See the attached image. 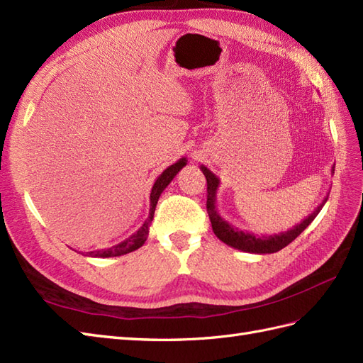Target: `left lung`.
<instances>
[{
  "instance_id": "8db88e82",
  "label": "left lung",
  "mask_w": 363,
  "mask_h": 363,
  "mask_svg": "<svg viewBox=\"0 0 363 363\" xmlns=\"http://www.w3.org/2000/svg\"><path fill=\"white\" fill-rule=\"evenodd\" d=\"M201 172L206 174V179H207V211H208V218L211 222L213 231H215V235L224 244L247 253L270 255V253L279 252V250H282L284 247L293 242V240L311 224L328 199V194H327L325 199L319 203V207L315 208L311 215L302 219L299 224L294 225L290 230L282 231V233H274V235H255V233H250V231H242L236 228L233 224H230V222H227L219 215V211L216 208V194H218L220 181L215 173L207 169L206 165H201ZM331 173L334 174V167L331 169Z\"/></svg>"
}]
</instances>
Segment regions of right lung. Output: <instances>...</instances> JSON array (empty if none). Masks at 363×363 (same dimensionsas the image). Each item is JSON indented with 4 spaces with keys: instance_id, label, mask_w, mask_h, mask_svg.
<instances>
[{
    "instance_id": "right-lung-1",
    "label": "right lung",
    "mask_w": 363,
    "mask_h": 363,
    "mask_svg": "<svg viewBox=\"0 0 363 363\" xmlns=\"http://www.w3.org/2000/svg\"><path fill=\"white\" fill-rule=\"evenodd\" d=\"M185 165H187V157H181L179 161H176L173 165L167 167V169L160 176H157L155 184H153V187H152V193H150V211H148V218L145 219L143 227L139 228L136 233H133L130 238L124 239L123 242H119L110 248L96 250V252H89L87 256H90V257H115V256H123L127 253H132L139 247H143L148 238V230H150V224L153 220L157 199H160L161 193L165 190L167 185L173 181L174 176L178 174V172H181V169Z\"/></svg>"
}]
</instances>
